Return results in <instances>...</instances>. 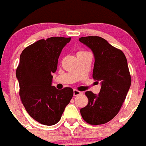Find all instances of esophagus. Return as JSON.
<instances>
[{
    "label": "esophagus",
    "instance_id": "esophagus-1",
    "mask_svg": "<svg viewBox=\"0 0 146 146\" xmlns=\"http://www.w3.org/2000/svg\"><path fill=\"white\" fill-rule=\"evenodd\" d=\"M80 94L81 92L79 91V90H73V95H74V96H78V95H79Z\"/></svg>",
    "mask_w": 146,
    "mask_h": 146
}]
</instances>
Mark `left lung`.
Instances as JSON below:
<instances>
[{
  "instance_id": "8db88e82",
  "label": "left lung",
  "mask_w": 146,
  "mask_h": 146,
  "mask_svg": "<svg viewBox=\"0 0 146 146\" xmlns=\"http://www.w3.org/2000/svg\"><path fill=\"white\" fill-rule=\"evenodd\" d=\"M79 41L94 53L93 78L101 84L98 95L87 91V106L80 110L84 120L90 125H102L116 117L125 100L131 84L128 62L120 50L99 36L82 37Z\"/></svg>"
}]
</instances>
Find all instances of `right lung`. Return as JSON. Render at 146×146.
Wrapping results in <instances>:
<instances>
[{
    "label": "right lung",
    "instance_id": "add662e5",
    "mask_svg": "<svg viewBox=\"0 0 146 146\" xmlns=\"http://www.w3.org/2000/svg\"><path fill=\"white\" fill-rule=\"evenodd\" d=\"M71 38L51 37L26 47L20 56L16 78L20 96L32 118L45 125L56 124L73 97L70 88L58 90L52 85L62 49Z\"/></svg>",
    "mask_w": 146,
    "mask_h": 146
}]
</instances>
